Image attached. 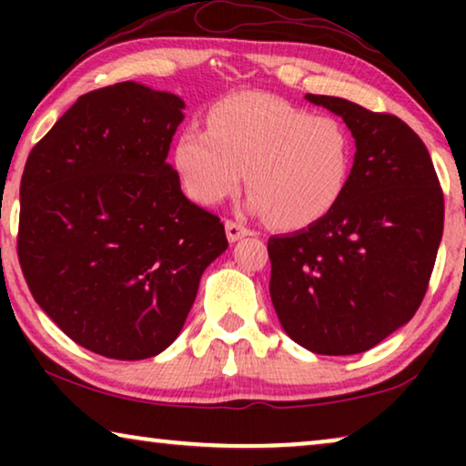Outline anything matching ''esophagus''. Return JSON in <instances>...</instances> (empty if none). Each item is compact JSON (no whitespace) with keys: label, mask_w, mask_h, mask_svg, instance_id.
<instances>
[{"label":"esophagus","mask_w":466,"mask_h":466,"mask_svg":"<svg viewBox=\"0 0 466 466\" xmlns=\"http://www.w3.org/2000/svg\"><path fill=\"white\" fill-rule=\"evenodd\" d=\"M225 228H227L228 241H238L241 238H246V235H250V228L244 227V225H239V222H235V220H227L225 222Z\"/></svg>","instance_id":"1"}]
</instances>
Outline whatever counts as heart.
Listing matches in <instances>:
<instances>
[{"instance_id": "1", "label": "heart", "mask_w": 466, "mask_h": 466, "mask_svg": "<svg viewBox=\"0 0 466 466\" xmlns=\"http://www.w3.org/2000/svg\"><path fill=\"white\" fill-rule=\"evenodd\" d=\"M174 163L195 201L216 206L239 188L248 208L279 228L314 225L341 199L352 169V137L339 118L311 114L267 93H235L208 114V131L177 137Z\"/></svg>"}]
</instances>
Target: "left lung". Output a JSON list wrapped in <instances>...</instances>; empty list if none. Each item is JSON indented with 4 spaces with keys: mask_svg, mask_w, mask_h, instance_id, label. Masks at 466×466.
<instances>
[{
    "mask_svg": "<svg viewBox=\"0 0 466 466\" xmlns=\"http://www.w3.org/2000/svg\"><path fill=\"white\" fill-rule=\"evenodd\" d=\"M356 139L341 199L309 228L267 241L273 308L316 354L367 352L416 314L443 235V190L410 125L354 101L305 95Z\"/></svg>",
    "mask_w": 466,
    "mask_h": 466,
    "instance_id": "obj_1",
    "label": "left lung"
}]
</instances>
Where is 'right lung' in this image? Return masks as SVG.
Here are the masks:
<instances>
[{
  "label": "right lung",
  "mask_w": 466,
  "mask_h": 466,
  "mask_svg": "<svg viewBox=\"0 0 466 466\" xmlns=\"http://www.w3.org/2000/svg\"><path fill=\"white\" fill-rule=\"evenodd\" d=\"M184 101L136 82L97 88L29 152L16 252L35 303L78 346L142 360L180 335L225 225L167 163Z\"/></svg>",
  "instance_id": "1"
}]
</instances>
